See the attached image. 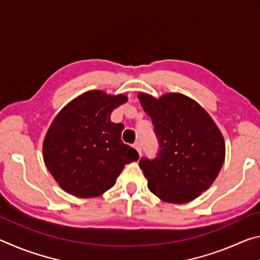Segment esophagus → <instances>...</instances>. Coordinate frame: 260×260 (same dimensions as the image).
<instances>
[{
	"label": "esophagus",
	"instance_id": "obj_1",
	"mask_svg": "<svg viewBox=\"0 0 260 260\" xmlns=\"http://www.w3.org/2000/svg\"><path fill=\"white\" fill-rule=\"evenodd\" d=\"M134 148L136 149V151H138L139 155L141 156V153H142V148H141V143L139 142V141H138V142L134 143Z\"/></svg>",
	"mask_w": 260,
	"mask_h": 260
}]
</instances>
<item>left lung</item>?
<instances>
[{"label":"left lung","mask_w":260,"mask_h":260,"mask_svg":"<svg viewBox=\"0 0 260 260\" xmlns=\"http://www.w3.org/2000/svg\"><path fill=\"white\" fill-rule=\"evenodd\" d=\"M140 103L151 118L158 153L141 158L148 188L161 201L182 204L205 191L221 170L225 141L209 113L186 95L169 93L159 99L140 93Z\"/></svg>","instance_id":"left-lung-1"}]
</instances>
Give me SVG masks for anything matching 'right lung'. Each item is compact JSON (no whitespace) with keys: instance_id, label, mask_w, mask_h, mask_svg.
Wrapping results in <instances>:
<instances>
[{"instance_id":"obj_1","label":"right lung","mask_w":260,"mask_h":260,"mask_svg":"<svg viewBox=\"0 0 260 260\" xmlns=\"http://www.w3.org/2000/svg\"><path fill=\"white\" fill-rule=\"evenodd\" d=\"M125 95L90 90L60 110L43 141L47 169L65 191L89 199L111 188L126 164L139 159L121 141L122 124L110 119Z\"/></svg>"}]
</instances>
